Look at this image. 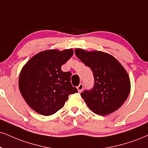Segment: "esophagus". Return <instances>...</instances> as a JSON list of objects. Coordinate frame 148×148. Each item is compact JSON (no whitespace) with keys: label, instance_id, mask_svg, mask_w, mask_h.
Listing matches in <instances>:
<instances>
[{"label":"esophagus","instance_id":"1","mask_svg":"<svg viewBox=\"0 0 148 148\" xmlns=\"http://www.w3.org/2000/svg\"><path fill=\"white\" fill-rule=\"evenodd\" d=\"M77 90H78V92H81L83 91V83H80L79 86L77 87Z\"/></svg>","mask_w":148,"mask_h":148}]
</instances>
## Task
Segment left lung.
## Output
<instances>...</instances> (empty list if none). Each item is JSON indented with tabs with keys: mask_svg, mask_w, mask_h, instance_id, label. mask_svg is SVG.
<instances>
[{
	"mask_svg": "<svg viewBox=\"0 0 148 148\" xmlns=\"http://www.w3.org/2000/svg\"><path fill=\"white\" fill-rule=\"evenodd\" d=\"M75 54L93 72L94 87L81 94L88 108L101 116L118 110L130 91V81L125 69L114 57L103 51L76 49Z\"/></svg>",
	"mask_w": 148,
	"mask_h": 148,
	"instance_id": "8db88e82",
	"label": "left lung"
}]
</instances>
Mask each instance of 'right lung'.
<instances>
[{"label": "right lung", "mask_w": 148, "mask_h": 148, "mask_svg": "<svg viewBox=\"0 0 148 148\" xmlns=\"http://www.w3.org/2000/svg\"><path fill=\"white\" fill-rule=\"evenodd\" d=\"M73 53L71 49L41 51L23 67L19 89L27 103L36 112L53 114L63 108L69 94L78 92L71 83L72 73L61 69Z\"/></svg>", "instance_id": "1"}]
</instances>
